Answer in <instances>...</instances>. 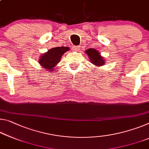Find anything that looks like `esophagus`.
Masks as SVG:
<instances>
[{"mask_svg": "<svg viewBox=\"0 0 149 149\" xmlns=\"http://www.w3.org/2000/svg\"><path fill=\"white\" fill-rule=\"evenodd\" d=\"M79 49V46H74V47H73V48H72V50L74 51V52L78 51Z\"/></svg>", "mask_w": 149, "mask_h": 149, "instance_id": "obj_1", "label": "esophagus"}]
</instances>
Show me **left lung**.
Returning <instances> with one entry per match:
<instances>
[{
    "label": "left lung",
    "mask_w": 149,
    "mask_h": 149,
    "mask_svg": "<svg viewBox=\"0 0 149 149\" xmlns=\"http://www.w3.org/2000/svg\"><path fill=\"white\" fill-rule=\"evenodd\" d=\"M86 53L88 56L89 58L90 59V62L93 63L94 65L97 67L103 65L105 63V61L104 58L101 56L100 52H98L97 49L94 48H89L86 49Z\"/></svg>",
    "instance_id": "obj_1"
}]
</instances>
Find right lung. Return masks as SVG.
<instances>
[{"instance_id": "add662e5", "label": "right lung", "mask_w": 149, "mask_h": 149, "mask_svg": "<svg viewBox=\"0 0 149 149\" xmlns=\"http://www.w3.org/2000/svg\"><path fill=\"white\" fill-rule=\"evenodd\" d=\"M68 50H70V48L64 46L56 47L49 49L48 52L42 54L40 56L38 63L42 68H44L48 72H52L56 70L54 68L60 62L62 56Z\"/></svg>"}]
</instances>
